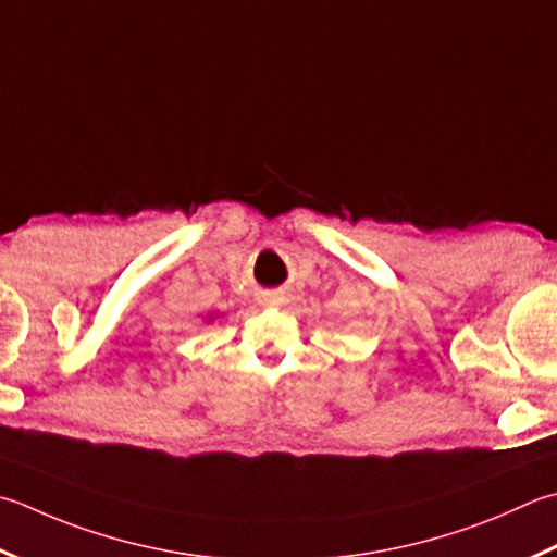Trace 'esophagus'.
<instances>
[{"label":"esophagus","instance_id":"1","mask_svg":"<svg viewBox=\"0 0 557 557\" xmlns=\"http://www.w3.org/2000/svg\"><path fill=\"white\" fill-rule=\"evenodd\" d=\"M280 301H282L280 297H272V301H270V304H280Z\"/></svg>","mask_w":557,"mask_h":557}]
</instances>
